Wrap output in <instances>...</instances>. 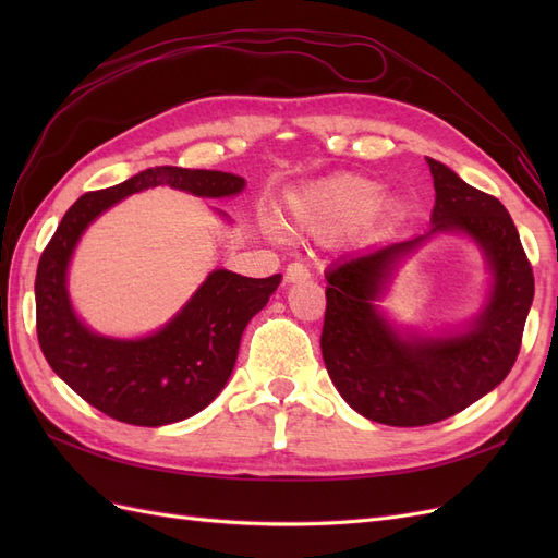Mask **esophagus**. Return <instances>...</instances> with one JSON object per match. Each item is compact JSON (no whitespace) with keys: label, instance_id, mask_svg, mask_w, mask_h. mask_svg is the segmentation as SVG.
<instances>
[{"label":"esophagus","instance_id":"esophagus-1","mask_svg":"<svg viewBox=\"0 0 558 558\" xmlns=\"http://www.w3.org/2000/svg\"><path fill=\"white\" fill-rule=\"evenodd\" d=\"M286 281L289 283H295V281H305L310 279V269L302 265V263H291L289 267H286Z\"/></svg>","mask_w":558,"mask_h":558}]
</instances>
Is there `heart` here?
<instances>
[{
    "label": "heart",
    "mask_w": 558,
    "mask_h": 558,
    "mask_svg": "<svg viewBox=\"0 0 558 558\" xmlns=\"http://www.w3.org/2000/svg\"><path fill=\"white\" fill-rule=\"evenodd\" d=\"M381 185L356 174H337L316 181L289 197V218L298 230L330 240L373 211Z\"/></svg>",
    "instance_id": "b5f03b06"
}]
</instances>
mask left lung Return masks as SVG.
Returning a JSON list of instances; mask_svg holds the SVG:
<instances>
[{
	"mask_svg": "<svg viewBox=\"0 0 558 558\" xmlns=\"http://www.w3.org/2000/svg\"><path fill=\"white\" fill-rule=\"evenodd\" d=\"M433 228L337 260L328 272L320 353L340 396L369 421L428 426L463 412L510 375L533 302V269L517 226L494 195L426 158ZM440 231H463L485 253L495 283L485 312L463 333L402 336L374 305L402 257Z\"/></svg>",
	"mask_w": 558,
	"mask_h": 558,
	"instance_id": "1",
	"label": "left lung"
}]
</instances>
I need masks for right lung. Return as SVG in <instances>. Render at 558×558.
<instances>
[{
  "mask_svg": "<svg viewBox=\"0 0 558 558\" xmlns=\"http://www.w3.org/2000/svg\"><path fill=\"white\" fill-rule=\"evenodd\" d=\"M156 185L230 197L242 193L246 181L162 165L81 195L44 248L35 281L37 337L53 373L99 412L148 428L189 418L223 391L246 324L281 281V275L251 279L214 269L170 324L142 340H113L83 326L66 293V267L81 234L116 202Z\"/></svg>",
  "mask_w": 558,
  "mask_h": 558,
  "instance_id": "right-lung-1",
  "label": "right lung"
}]
</instances>
